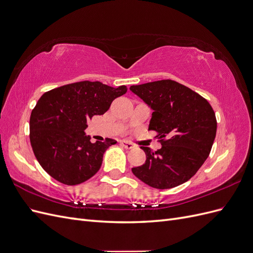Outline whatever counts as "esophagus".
<instances>
[{
	"label": "esophagus",
	"instance_id": "obj_1",
	"mask_svg": "<svg viewBox=\"0 0 253 253\" xmlns=\"http://www.w3.org/2000/svg\"><path fill=\"white\" fill-rule=\"evenodd\" d=\"M121 145L124 148H126V149H127V150H129V149H133V148H135V145H134V143H132V142H129V141H126V140H124V141H121Z\"/></svg>",
	"mask_w": 253,
	"mask_h": 253
}]
</instances>
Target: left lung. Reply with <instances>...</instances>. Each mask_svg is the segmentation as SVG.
I'll return each mask as SVG.
<instances>
[{
  "mask_svg": "<svg viewBox=\"0 0 253 253\" xmlns=\"http://www.w3.org/2000/svg\"><path fill=\"white\" fill-rule=\"evenodd\" d=\"M134 94L151 106L149 129L155 131L162 149L147 147L145 163L132 172L150 187L170 189L188 181L208 158L217 122L210 103L174 80L132 85Z\"/></svg>",
  "mask_w": 253,
  "mask_h": 253,
  "instance_id": "left-lung-1",
  "label": "left lung"
}]
</instances>
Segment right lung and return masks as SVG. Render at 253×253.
<instances>
[{"label":"right lung","instance_id":"obj_1","mask_svg":"<svg viewBox=\"0 0 253 253\" xmlns=\"http://www.w3.org/2000/svg\"><path fill=\"white\" fill-rule=\"evenodd\" d=\"M126 86L99 81L75 82L44 93L30 114L29 139L44 171L61 183L76 186L99 171L103 153L116 140L90 142L86 121L103 115Z\"/></svg>","mask_w":253,"mask_h":253}]
</instances>
